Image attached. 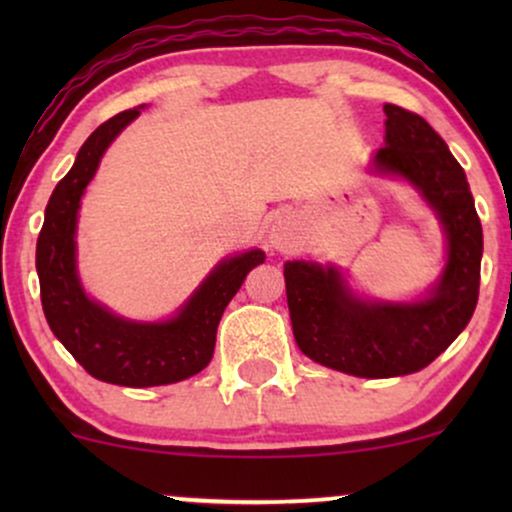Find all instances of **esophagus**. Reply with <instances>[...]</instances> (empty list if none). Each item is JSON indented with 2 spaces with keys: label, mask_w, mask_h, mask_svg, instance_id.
Listing matches in <instances>:
<instances>
[{
  "label": "esophagus",
  "mask_w": 512,
  "mask_h": 512,
  "mask_svg": "<svg viewBox=\"0 0 512 512\" xmlns=\"http://www.w3.org/2000/svg\"><path fill=\"white\" fill-rule=\"evenodd\" d=\"M267 243H269V248L281 250V252L291 250L293 245L298 243V219L293 211H289V209L276 211L272 219H269Z\"/></svg>",
  "instance_id": "obj_1"
}]
</instances>
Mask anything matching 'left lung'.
I'll use <instances>...</instances> for the list:
<instances>
[{
  "mask_svg": "<svg viewBox=\"0 0 512 512\" xmlns=\"http://www.w3.org/2000/svg\"><path fill=\"white\" fill-rule=\"evenodd\" d=\"M385 115V146L373 156V170L411 182L438 214L448 260L436 286L414 303L363 301L332 264H284L298 349L356 378L426 368L467 327L479 298L484 236L467 175L424 117L392 103H385Z\"/></svg>",
  "mask_w": 512,
  "mask_h": 512,
  "instance_id": "1",
  "label": "left lung"
}]
</instances>
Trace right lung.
<instances>
[{"label":"right lung","instance_id":"1","mask_svg":"<svg viewBox=\"0 0 512 512\" xmlns=\"http://www.w3.org/2000/svg\"><path fill=\"white\" fill-rule=\"evenodd\" d=\"M137 115L139 108H134L103 122L79 149L72 170L57 182L45 207L35 269L50 330L88 375L113 385L154 387L180 383L209 366L223 310L250 269L264 262V252H240L216 264L178 315L166 322L125 320L86 296L76 274L74 240L81 195L105 149Z\"/></svg>","mask_w":512,"mask_h":512}]
</instances>
